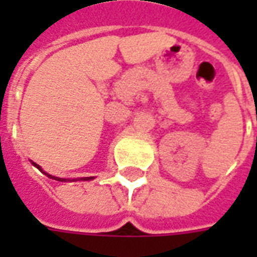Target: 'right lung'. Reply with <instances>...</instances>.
<instances>
[{
  "label": "right lung",
  "mask_w": 257,
  "mask_h": 257,
  "mask_svg": "<svg viewBox=\"0 0 257 257\" xmlns=\"http://www.w3.org/2000/svg\"><path fill=\"white\" fill-rule=\"evenodd\" d=\"M34 165H36L37 168H38V169H40V167H38V165H37V164H34ZM48 175V173H47ZM48 176H49V178L51 179H55V180H59V182H66V179H60V178H55V176H51V175H48ZM90 179H93V178H85L84 180H90Z\"/></svg>",
  "instance_id": "obj_1"
}]
</instances>
